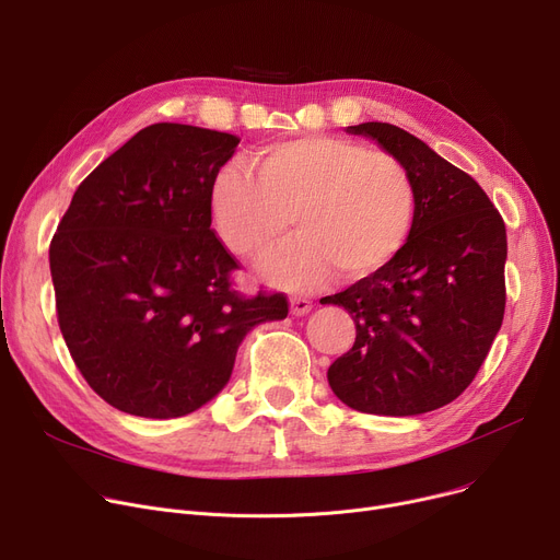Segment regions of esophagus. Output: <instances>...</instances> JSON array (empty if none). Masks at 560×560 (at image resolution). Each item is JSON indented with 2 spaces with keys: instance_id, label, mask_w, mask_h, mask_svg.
<instances>
[{
  "instance_id": "1",
  "label": "esophagus",
  "mask_w": 560,
  "mask_h": 560,
  "mask_svg": "<svg viewBox=\"0 0 560 560\" xmlns=\"http://www.w3.org/2000/svg\"><path fill=\"white\" fill-rule=\"evenodd\" d=\"M313 308V302L306 298H292L290 300V313L292 315H306Z\"/></svg>"
}]
</instances>
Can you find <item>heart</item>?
<instances>
[{"label":"heart","instance_id":"b5f03b06","mask_svg":"<svg viewBox=\"0 0 560 560\" xmlns=\"http://www.w3.org/2000/svg\"><path fill=\"white\" fill-rule=\"evenodd\" d=\"M243 163L224 165L211 209L224 245L243 258L268 254L292 224L300 235L268 265L288 290H311L334 270L363 281L404 252L418 220V186L408 167L338 136L279 140Z\"/></svg>","mask_w":560,"mask_h":560}]
</instances>
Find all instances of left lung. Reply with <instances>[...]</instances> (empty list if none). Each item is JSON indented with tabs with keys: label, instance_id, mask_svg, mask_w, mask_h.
Here are the masks:
<instances>
[{
	"label": "left lung",
	"instance_id": "obj_1",
	"mask_svg": "<svg viewBox=\"0 0 560 560\" xmlns=\"http://www.w3.org/2000/svg\"><path fill=\"white\" fill-rule=\"evenodd\" d=\"M399 159L418 186V220L384 272L351 283L338 304L357 340L327 372L349 408L420 416L454 401L477 376L506 308V226L472 176L388 122L347 127Z\"/></svg>",
	"mask_w": 560,
	"mask_h": 560
}]
</instances>
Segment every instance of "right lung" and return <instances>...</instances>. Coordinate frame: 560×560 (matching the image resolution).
Segmentation results:
<instances>
[{"mask_svg": "<svg viewBox=\"0 0 560 560\" xmlns=\"http://www.w3.org/2000/svg\"><path fill=\"white\" fill-rule=\"evenodd\" d=\"M241 138L144 127L77 188L49 245L58 327L83 378L122 413L170 420L211 401L238 345L283 319V292L245 298L211 229V186Z\"/></svg>", "mask_w": 560, "mask_h": 560, "instance_id": "right-lung-1", "label": "right lung"}]
</instances>
